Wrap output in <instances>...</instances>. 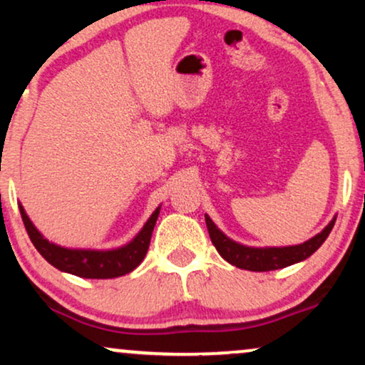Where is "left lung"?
<instances>
[{"label": "left lung", "instance_id": "obj_1", "mask_svg": "<svg viewBox=\"0 0 365 365\" xmlns=\"http://www.w3.org/2000/svg\"><path fill=\"white\" fill-rule=\"evenodd\" d=\"M207 229H209L210 241L214 244L219 255L224 257L225 261L230 264L241 267V269L247 271H273L279 269V267H286L294 262L307 259L313 252L317 251L322 244L325 242V239L329 237L331 227H334L335 219L322 230L320 234H317L315 237H312L310 241L298 244V246H289V247H266V249H257V247H246L241 244L230 241L229 237H225L219 229L215 227V224L212 222L210 217L205 215Z\"/></svg>", "mask_w": 365, "mask_h": 365}]
</instances>
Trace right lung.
<instances>
[{"instance_id": "right-lung-1", "label": "right lung", "mask_w": 365, "mask_h": 365, "mask_svg": "<svg viewBox=\"0 0 365 365\" xmlns=\"http://www.w3.org/2000/svg\"><path fill=\"white\" fill-rule=\"evenodd\" d=\"M20 214L26 232L30 236V241L34 242L36 251L53 267H57L60 271H66V273L81 276V278L108 279L131 273L145 259L160 209L153 212V215L150 217L148 222L141 229V232L128 246L114 249V251H81V249H66L55 246V244L48 242L34 227V224H31V220L25 214L21 205Z\"/></svg>"}]
</instances>
